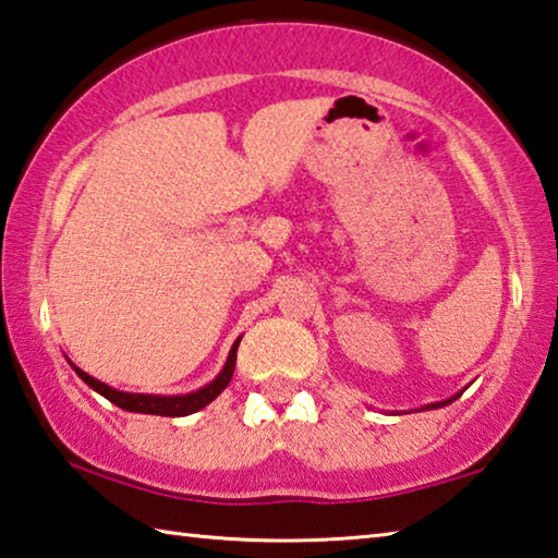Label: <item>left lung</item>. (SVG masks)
Returning <instances> with one entry per match:
<instances>
[{
  "mask_svg": "<svg viewBox=\"0 0 558 558\" xmlns=\"http://www.w3.org/2000/svg\"><path fill=\"white\" fill-rule=\"evenodd\" d=\"M456 397H458V395H456ZM456 397H453V399H456ZM453 399H446V402H436V404H428L426 409H438V407H446V404H451V402H453Z\"/></svg>",
  "mask_w": 558,
  "mask_h": 558,
  "instance_id": "8db88e82",
  "label": "left lung"
}]
</instances>
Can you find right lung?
I'll use <instances>...</instances> for the list:
<instances>
[{
    "mask_svg": "<svg viewBox=\"0 0 558 558\" xmlns=\"http://www.w3.org/2000/svg\"><path fill=\"white\" fill-rule=\"evenodd\" d=\"M238 345L240 338L234 340V345L230 350L228 363H225L222 373L213 379L210 385H205L203 389L193 395H183V397H154V395H130V392H117V389L107 387L102 383H97L95 377H90L83 369L75 367L77 377L83 379L85 385H90L95 392H100L105 399H110L112 404H117L124 412H136V414H156V416H189L193 412H198L205 404H210L215 397H218L225 387L230 385L232 373H234V360H238Z\"/></svg>",
    "mask_w": 558,
    "mask_h": 558,
    "instance_id": "obj_1",
    "label": "right lung"
}]
</instances>
